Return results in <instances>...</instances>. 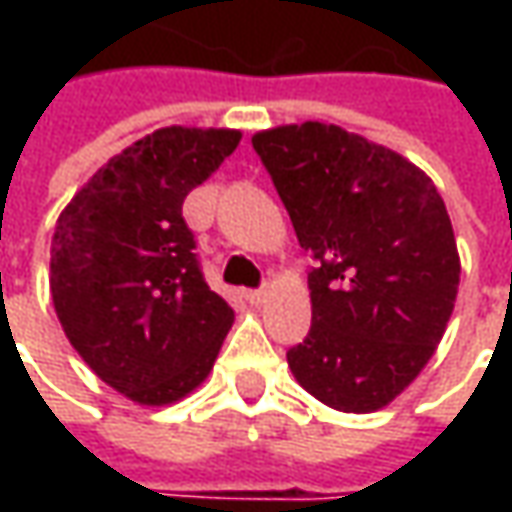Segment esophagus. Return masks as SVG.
<instances>
[{
    "label": "esophagus",
    "mask_w": 512,
    "mask_h": 512,
    "mask_svg": "<svg viewBox=\"0 0 512 512\" xmlns=\"http://www.w3.org/2000/svg\"><path fill=\"white\" fill-rule=\"evenodd\" d=\"M245 299L250 302V305H262L267 299V287H259V290H247Z\"/></svg>",
    "instance_id": "esophagus-1"
}]
</instances>
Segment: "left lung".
Masks as SVG:
<instances>
[{"mask_svg": "<svg viewBox=\"0 0 512 512\" xmlns=\"http://www.w3.org/2000/svg\"><path fill=\"white\" fill-rule=\"evenodd\" d=\"M253 150L316 262L313 325L287 364L327 407L373 413L422 373L453 313L462 265L442 196L396 150L339 125L262 130Z\"/></svg>", "mask_w": 512, "mask_h": 512, "instance_id": "8db88e82", "label": "left lung"}]
</instances>
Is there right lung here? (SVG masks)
I'll return each mask as SVG.
<instances>
[{
  "mask_svg": "<svg viewBox=\"0 0 512 512\" xmlns=\"http://www.w3.org/2000/svg\"><path fill=\"white\" fill-rule=\"evenodd\" d=\"M239 139V130H153L96 170L56 222V316L90 370L133 402L159 407L199 387L233 325L207 287L182 205Z\"/></svg>",
  "mask_w": 512,
  "mask_h": 512,
  "instance_id": "add662e5",
  "label": "right lung"
}]
</instances>
